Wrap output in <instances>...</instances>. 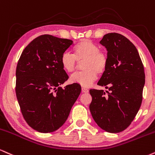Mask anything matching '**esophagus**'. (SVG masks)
Listing matches in <instances>:
<instances>
[{"mask_svg":"<svg viewBox=\"0 0 155 155\" xmlns=\"http://www.w3.org/2000/svg\"><path fill=\"white\" fill-rule=\"evenodd\" d=\"M82 92L83 93H88V90L85 88H82Z\"/></svg>","mask_w":155,"mask_h":155,"instance_id":"obj_1","label":"esophagus"}]
</instances>
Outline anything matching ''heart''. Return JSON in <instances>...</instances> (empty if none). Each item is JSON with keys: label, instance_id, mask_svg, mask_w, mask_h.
<instances>
[{"label": "heart", "instance_id": "1", "mask_svg": "<svg viewBox=\"0 0 155 155\" xmlns=\"http://www.w3.org/2000/svg\"><path fill=\"white\" fill-rule=\"evenodd\" d=\"M83 60V71L72 74L70 81L86 88L94 83L97 74H101L105 72L108 64V57L106 53L99 50V47L94 42L84 39L74 45L73 54L69 52L63 53L60 63L64 70L72 72L75 70L77 61Z\"/></svg>", "mask_w": 155, "mask_h": 155}]
</instances>
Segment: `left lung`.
Masks as SVG:
<instances>
[{"label":"left lung","instance_id":"obj_1","mask_svg":"<svg viewBox=\"0 0 155 155\" xmlns=\"http://www.w3.org/2000/svg\"><path fill=\"white\" fill-rule=\"evenodd\" d=\"M107 50L108 64L97 84L108 89H91L89 108L96 124L109 133L130 125L142 102L144 68L136 46L123 35L111 32L100 41Z\"/></svg>","mask_w":155,"mask_h":155}]
</instances>
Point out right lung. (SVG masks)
<instances>
[{
    "label": "right lung",
    "instance_id": "add662e5",
    "mask_svg": "<svg viewBox=\"0 0 155 155\" xmlns=\"http://www.w3.org/2000/svg\"><path fill=\"white\" fill-rule=\"evenodd\" d=\"M72 43L71 40L43 35L29 43L18 61L16 98L24 119L38 132L58 130L81 92L78 83L60 87L69 78L60 59Z\"/></svg>",
    "mask_w": 155,
    "mask_h": 155
}]
</instances>
